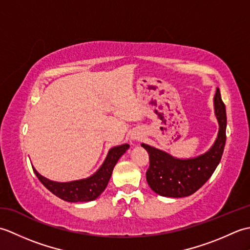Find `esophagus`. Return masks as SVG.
Masks as SVG:
<instances>
[{
    "instance_id": "esophagus-1",
    "label": "esophagus",
    "mask_w": 250,
    "mask_h": 250,
    "mask_svg": "<svg viewBox=\"0 0 250 250\" xmlns=\"http://www.w3.org/2000/svg\"><path fill=\"white\" fill-rule=\"evenodd\" d=\"M133 140H140V136L139 135H135V136H133Z\"/></svg>"
}]
</instances>
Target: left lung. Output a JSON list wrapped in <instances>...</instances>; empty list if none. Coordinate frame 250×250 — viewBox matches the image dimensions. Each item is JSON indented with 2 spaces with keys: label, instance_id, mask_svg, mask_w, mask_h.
Masks as SVG:
<instances>
[{
  "label": "left lung",
  "instance_id": "left-lung-1",
  "mask_svg": "<svg viewBox=\"0 0 250 250\" xmlns=\"http://www.w3.org/2000/svg\"><path fill=\"white\" fill-rule=\"evenodd\" d=\"M214 110L219 125L218 135L213 146L200 156L179 159L142 143V147L149 155L150 166L146 179L153 192L167 198H184L193 194L210 178L221 160L226 145V106L218 88L214 97Z\"/></svg>",
  "mask_w": 250,
  "mask_h": 250
}]
</instances>
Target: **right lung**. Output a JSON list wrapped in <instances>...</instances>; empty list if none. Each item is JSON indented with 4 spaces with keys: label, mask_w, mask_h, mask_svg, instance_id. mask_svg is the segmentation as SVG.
Masks as SVG:
<instances>
[{
    "label": "right lung",
    "mask_w": 250,
    "mask_h": 250,
    "mask_svg": "<svg viewBox=\"0 0 250 250\" xmlns=\"http://www.w3.org/2000/svg\"><path fill=\"white\" fill-rule=\"evenodd\" d=\"M129 144H124L110 148L104 162L97 172L87 178L72 180V182H54V180L42 176L34 167H33V171L37 178L40 179V182L58 198L66 202H72V203L89 202L99 198L100 194L105 190L116 163L118 162L120 157L129 149Z\"/></svg>",
    "instance_id": "1"
}]
</instances>
